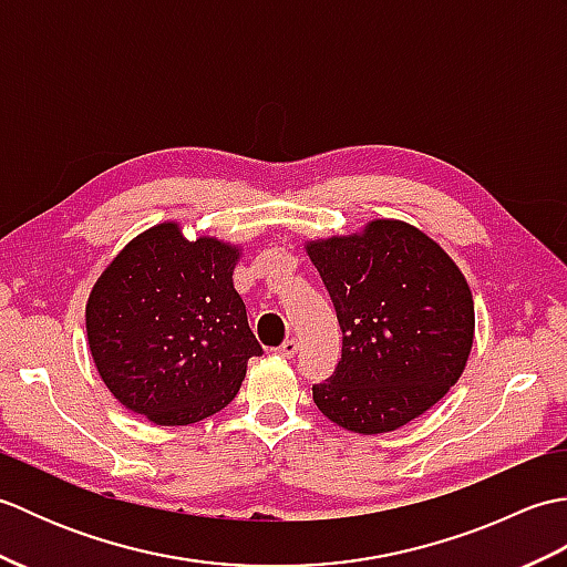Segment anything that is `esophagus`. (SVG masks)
Masks as SVG:
<instances>
[{
    "mask_svg": "<svg viewBox=\"0 0 567 567\" xmlns=\"http://www.w3.org/2000/svg\"><path fill=\"white\" fill-rule=\"evenodd\" d=\"M299 351V343L295 339H287L280 348H277V353H280L282 358H295Z\"/></svg>",
    "mask_w": 567,
    "mask_h": 567,
    "instance_id": "esophagus-1",
    "label": "esophagus"
}]
</instances>
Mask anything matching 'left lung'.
Returning <instances> with one entry per match:
<instances>
[{
	"mask_svg": "<svg viewBox=\"0 0 567 567\" xmlns=\"http://www.w3.org/2000/svg\"><path fill=\"white\" fill-rule=\"evenodd\" d=\"M343 331L333 375L315 384L323 416L355 433L394 431L461 378L473 348V295L419 228L380 219L360 236L307 246Z\"/></svg>",
	"mask_w": 567,
	"mask_h": 567,
	"instance_id": "obj_1",
	"label": "left lung"
}]
</instances>
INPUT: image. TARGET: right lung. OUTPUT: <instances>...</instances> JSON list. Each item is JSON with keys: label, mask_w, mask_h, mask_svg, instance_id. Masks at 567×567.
Listing matches in <instances>:
<instances>
[{"label": "right lung", "mask_w": 567, "mask_h": 567, "mask_svg": "<svg viewBox=\"0 0 567 567\" xmlns=\"http://www.w3.org/2000/svg\"><path fill=\"white\" fill-rule=\"evenodd\" d=\"M236 260L238 248L158 224L102 272L87 302L90 351L131 412L187 426L234 400L248 358L262 355L234 290Z\"/></svg>", "instance_id": "right-lung-1"}]
</instances>
